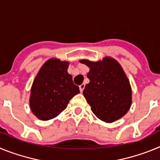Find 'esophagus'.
<instances>
[{"label":"esophagus","mask_w":160,"mask_h":160,"mask_svg":"<svg viewBox=\"0 0 160 160\" xmlns=\"http://www.w3.org/2000/svg\"><path fill=\"white\" fill-rule=\"evenodd\" d=\"M84 88H85V84H84V83H82V84L79 86V89H80V91H81V92H82L83 90H84Z\"/></svg>","instance_id":"1"}]
</instances>
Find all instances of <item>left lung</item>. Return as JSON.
<instances>
[{
    "label": "left lung",
    "instance_id": "obj_1",
    "mask_svg": "<svg viewBox=\"0 0 160 160\" xmlns=\"http://www.w3.org/2000/svg\"><path fill=\"white\" fill-rule=\"evenodd\" d=\"M90 68L83 95L97 118L105 122H115L123 117L132 102L131 87L122 66L115 59L79 61Z\"/></svg>",
    "mask_w": 160,
    "mask_h": 160
}]
</instances>
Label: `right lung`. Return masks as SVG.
Returning a JSON list of instances; mask_svg holds the SVG:
<instances>
[{"label":"right lung","mask_w":160,"mask_h":160,"mask_svg":"<svg viewBox=\"0 0 160 160\" xmlns=\"http://www.w3.org/2000/svg\"><path fill=\"white\" fill-rule=\"evenodd\" d=\"M69 62L50 58L44 63L33 80L29 98L32 114L42 121L57 117L80 93L68 73Z\"/></svg>","instance_id":"add662e5"}]
</instances>
